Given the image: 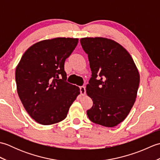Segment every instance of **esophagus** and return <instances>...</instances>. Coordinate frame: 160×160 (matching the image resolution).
Returning a JSON list of instances; mask_svg holds the SVG:
<instances>
[{
  "instance_id": "obj_1",
  "label": "esophagus",
  "mask_w": 160,
  "mask_h": 160,
  "mask_svg": "<svg viewBox=\"0 0 160 160\" xmlns=\"http://www.w3.org/2000/svg\"><path fill=\"white\" fill-rule=\"evenodd\" d=\"M80 94L82 95V96H84V95L86 94V89H85V87L82 86L80 87Z\"/></svg>"
}]
</instances>
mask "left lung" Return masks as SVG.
Segmentation results:
<instances>
[{
    "label": "left lung",
    "mask_w": 160,
    "mask_h": 160,
    "mask_svg": "<svg viewBox=\"0 0 160 160\" xmlns=\"http://www.w3.org/2000/svg\"><path fill=\"white\" fill-rule=\"evenodd\" d=\"M80 43L92 73L86 91L93 104L87 114L93 123L115 127L135 103L140 84L138 70L129 53L114 40L83 38Z\"/></svg>",
    "instance_id": "obj_1"
}]
</instances>
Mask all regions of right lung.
Returning a JSON list of instances; mask_svg holds the SVG:
<instances>
[{
	"mask_svg": "<svg viewBox=\"0 0 160 160\" xmlns=\"http://www.w3.org/2000/svg\"><path fill=\"white\" fill-rule=\"evenodd\" d=\"M78 38H56L31 46L16 67L17 92L25 110L39 124L50 125L65 119L80 94L79 87L67 82L65 60Z\"/></svg>",
	"mask_w": 160,
	"mask_h": 160,
	"instance_id": "add662e5",
	"label": "right lung"
}]
</instances>
